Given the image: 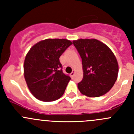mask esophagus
Segmentation results:
<instances>
[{"instance_id":"1","label":"esophagus","mask_w":134,"mask_h":134,"mask_svg":"<svg viewBox=\"0 0 134 134\" xmlns=\"http://www.w3.org/2000/svg\"><path fill=\"white\" fill-rule=\"evenodd\" d=\"M75 71H72V72L71 73V76L72 77V78L74 76V75H75Z\"/></svg>"}]
</instances>
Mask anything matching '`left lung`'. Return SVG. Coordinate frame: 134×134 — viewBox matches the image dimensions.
Listing matches in <instances>:
<instances>
[{
    "label": "left lung",
    "instance_id": "left-lung-1",
    "mask_svg": "<svg viewBox=\"0 0 134 134\" xmlns=\"http://www.w3.org/2000/svg\"><path fill=\"white\" fill-rule=\"evenodd\" d=\"M82 62L83 79L78 88L83 95L98 97L107 93L117 80L118 62L111 50L95 39L72 41Z\"/></svg>",
    "mask_w": 134,
    "mask_h": 134
}]
</instances>
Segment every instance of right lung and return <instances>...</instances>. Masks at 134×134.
Returning <instances> with one entry per match:
<instances>
[{"label":"right lung","mask_w":134,"mask_h":134,"mask_svg":"<svg viewBox=\"0 0 134 134\" xmlns=\"http://www.w3.org/2000/svg\"><path fill=\"white\" fill-rule=\"evenodd\" d=\"M72 44L66 39H47L28 52L24 76L28 89L37 99L51 102L63 94L71 78L63 72L59 58Z\"/></svg>","instance_id":"obj_1"}]
</instances>
